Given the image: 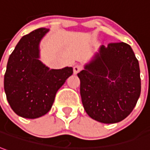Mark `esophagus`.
Segmentation results:
<instances>
[{"instance_id":"34e87169","label":"esophagus","mask_w":150,"mask_h":150,"mask_svg":"<svg viewBox=\"0 0 150 150\" xmlns=\"http://www.w3.org/2000/svg\"><path fill=\"white\" fill-rule=\"evenodd\" d=\"M81 70V67L80 65H75V66L73 67V73H74V74H77Z\"/></svg>"}]
</instances>
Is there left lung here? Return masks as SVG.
I'll list each match as a JSON object with an SVG mask.
<instances>
[{
  "label": "left lung",
  "mask_w": 150,
  "mask_h": 150,
  "mask_svg": "<svg viewBox=\"0 0 150 150\" xmlns=\"http://www.w3.org/2000/svg\"><path fill=\"white\" fill-rule=\"evenodd\" d=\"M77 76L85 111L102 123L125 119L140 97L139 62L124 42L101 45Z\"/></svg>",
  "instance_id": "left-lung-1"
}]
</instances>
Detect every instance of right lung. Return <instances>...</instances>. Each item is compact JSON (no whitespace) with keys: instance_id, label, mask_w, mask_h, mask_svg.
I'll return each mask as SVG.
<instances>
[{"instance_id":"1","label":"right lung","mask_w":150,"mask_h":150,"mask_svg":"<svg viewBox=\"0 0 150 150\" xmlns=\"http://www.w3.org/2000/svg\"><path fill=\"white\" fill-rule=\"evenodd\" d=\"M50 31L38 28L23 36L9 57L4 89L17 115L34 119L46 114L58 90L73 74L72 67L50 69L40 59V42Z\"/></svg>"}]
</instances>
